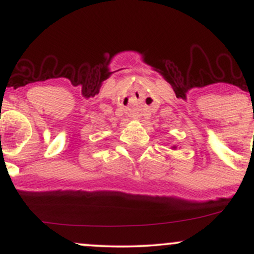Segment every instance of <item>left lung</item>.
I'll return each mask as SVG.
<instances>
[{
  "instance_id": "obj_1",
  "label": "left lung",
  "mask_w": 254,
  "mask_h": 254,
  "mask_svg": "<svg viewBox=\"0 0 254 254\" xmlns=\"http://www.w3.org/2000/svg\"><path fill=\"white\" fill-rule=\"evenodd\" d=\"M174 148H176V147H174Z\"/></svg>"
}]
</instances>
